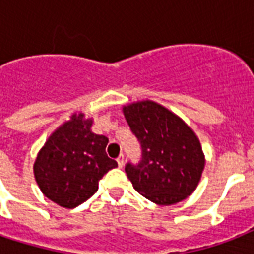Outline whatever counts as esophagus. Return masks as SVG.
I'll return each mask as SVG.
<instances>
[{
    "label": "esophagus",
    "instance_id": "esophagus-1",
    "mask_svg": "<svg viewBox=\"0 0 254 254\" xmlns=\"http://www.w3.org/2000/svg\"><path fill=\"white\" fill-rule=\"evenodd\" d=\"M117 163H119V167L124 166V155H120L119 158H117Z\"/></svg>",
    "mask_w": 254,
    "mask_h": 254
}]
</instances>
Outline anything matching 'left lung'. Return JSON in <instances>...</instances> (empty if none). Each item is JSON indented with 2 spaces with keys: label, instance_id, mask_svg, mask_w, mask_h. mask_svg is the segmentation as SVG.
I'll use <instances>...</instances> for the list:
<instances>
[{
  "label": "left lung",
  "instance_id": "8db88e82",
  "mask_svg": "<svg viewBox=\"0 0 254 254\" xmlns=\"http://www.w3.org/2000/svg\"><path fill=\"white\" fill-rule=\"evenodd\" d=\"M123 111L142 147L141 161L125 166L135 191L159 205L185 200L196 189L205 163L196 134L151 100L125 105Z\"/></svg>",
  "mask_w": 254,
  "mask_h": 254
}]
</instances>
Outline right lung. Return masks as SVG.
I'll list each match as a JSON object with an SVG mask.
<instances>
[{
	"label": "right lung",
	"mask_w": 254,
	"mask_h": 254,
	"mask_svg": "<svg viewBox=\"0 0 254 254\" xmlns=\"http://www.w3.org/2000/svg\"><path fill=\"white\" fill-rule=\"evenodd\" d=\"M92 119L75 113L46 141L34 163V175L46 197L75 208L99 190V181L117 166L105 153L108 138L92 133Z\"/></svg>",
	"instance_id": "obj_1"
}]
</instances>
